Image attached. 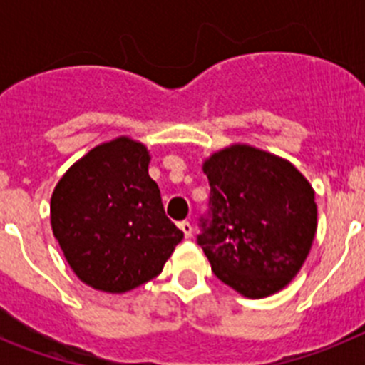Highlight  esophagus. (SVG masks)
Wrapping results in <instances>:
<instances>
[{"instance_id":"obj_1","label":"esophagus","mask_w":365,"mask_h":365,"mask_svg":"<svg viewBox=\"0 0 365 365\" xmlns=\"http://www.w3.org/2000/svg\"><path fill=\"white\" fill-rule=\"evenodd\" d=\"M179 228H180V230H182L185 237H192V232H193L192 222H190V221H180L179 222Z\"/></svg>"}]
</instances>
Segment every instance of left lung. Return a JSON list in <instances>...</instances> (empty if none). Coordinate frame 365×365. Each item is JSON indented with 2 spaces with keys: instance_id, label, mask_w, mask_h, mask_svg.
Instances as JSON below:
<instances>
[{
  "instance_id": "obj_1",
  "label": "left lung",
  "mask_w": 365,
  "mask_h": 365,
  "mask_svg": "<svg viewBox=\"0 0 365 365\" xmlns=\"http://www.w3.org/2000/svg\"><path fill=\"white\" fill-rule=\"evenodd\" d=\"M210 217L197 243L212 270L245 298H267L299 272L316 235L314 190L294 164L248 144L202 163Z\"/></svg>"
}]
</instances>
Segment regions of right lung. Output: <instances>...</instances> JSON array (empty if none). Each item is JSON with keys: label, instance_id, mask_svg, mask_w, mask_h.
Masks as SVG:
<instances>
[{"label": "right lung", "instance_id": "right-lung-1", "mask_svg": "<svg viewBox=\"0 0 365 365\" xmlns=\"http://www.w3.org/2000/svg\"><path fill=\"white\" fill-rule=\"evenodd\" d=\"M150 151L117 137L87 151L51 197V227L80 282L122 294L163 272L185 237L148 173Z\"/></svg>", "mask_w": 365, "mask_h": 365}]
</instances>
